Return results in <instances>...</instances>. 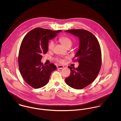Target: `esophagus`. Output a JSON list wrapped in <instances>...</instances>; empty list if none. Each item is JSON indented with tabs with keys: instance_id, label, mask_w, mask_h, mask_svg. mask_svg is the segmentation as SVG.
Masks as SVG:
<instances>
[{
	"instance_id": "1",
	"label": "esophagus",
	"mask_w": 121,
	"mask_h": 121,
	"mask_svg": "<svg viewBox=\"0 0 121 121\" xmlns=\"http://www.w3.org/2000/svg\"><path fill=\"white\" fill-rule=\"evenodd\" d=\"M64 66H61V65H58L57 66V68L58 69H62L63 68H64Z\"/></svg>"
}]
</instances>
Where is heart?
<instances>
[{
  "label": "heart",
  "mask_w": 121,
  "mask_h": 121,
  "mask_svg": "<svg viewBox=\"0 0 121 121\" xmlns=\"http://www.w3.org/2000/svg\"><path fill=\"white\" fill-rule=\"evenodd\" d=\"M60 41L62 43V44L66 48L71 47L73 44V41L72 39L68 36H62L60 38ZM55 46V42L53 40H51L49 42L48 45V48L50 50H52ZM58 61L60 63H63V60L61 59H58Z\"/></svg>",
  "instance_id": "heart-1"
}]
</instances>
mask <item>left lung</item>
<instances>
[{
  "mask_svg": "<svg viewBox=\"0 0 121 121\" xmlns=\"http://www.w3.org/2000/svg\"><path fill=\"white\" fill-rule=\"evenodd\" d=\"M65 32L79 39V49L74 55L79 65L75 69L69 66L71 74L65 82L73 88L81 89L93 82L98 75L102 64L100 46L95 36L89 31L72 29Z\"/></svg>",
  "mask_w": 121,
  "mask_h": 121,
  "instance_id": "1",
  "label": "left lung"
}]
</instances>
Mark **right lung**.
Returning <instances> with one entry per match:
<instances>
[{"mask_svg":"<svg viewBox=\"0 0 121 121\" xmlns=\"http://www.w3.org/2000/svg\"><path fill=\"white\" fill-rule=\"evenodd\" d=\"M61 32L36 28L24 37L19 51L18 67L22 77L30 86L39 88L47 85L51 73L57 69L52 63L44 66L41 60L48 52L49 40Z\"/></svg>","mask_w":121,"mask_h":121,"instance_id":"right-lung-1","label":"right lung"}]
</instances>
